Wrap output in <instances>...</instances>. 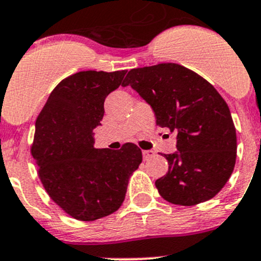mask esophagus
Segmentation results:
<instances>
[{
  "label": "esophagus",
  "instance_id": "esophagus-1",
  "mask_svg": "<svg viewBox=\"0 0 261 261\" xmlns=\"http://www.w3.org/2000/svg\"><path fill=\"white\" fill-rule=\"evenodd\" d=\"M155 155V152L152 151V150H144L143 151V156H144V160H149L151 159L152 156Z\"/></svg>",
  "mask_w": 261,
  "mask_h": 261
}]
</instances>
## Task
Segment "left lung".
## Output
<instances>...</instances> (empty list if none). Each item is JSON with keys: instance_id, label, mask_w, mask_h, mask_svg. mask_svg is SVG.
<instances>
[{"instance_id": "left-lung-1", "label": "left lung", "mask_w": 261, "mask_h": 261, "mask_svg": "<svg viewBox=\"0 0 261 261\" xmlns=\"http://www.w3.org/2000/svg\"><path fill=\"white\" fill-rule=\"evenodd\" d=\"M126 86L151 107L158 125L177 135V151L164 154L168 173L155 181L160 196L180 206L213 198L232 174L238 149L225 99L201 75L174 63L131 69Z\"/></svg>"}]
</instances>
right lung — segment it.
I'll list each match as a JSON object with an SVG mask.
<instances>
[{"label":"right lung","instance_id":"add662e5","mask_svg":"<svg viewBox=\"0 0 261 261\" xmlns=\"http://www.w3.org/2000/svg\"><path fill=\"white\" fill-rule=\"evenodd\" d=\"M126 70H87L65 78L50 93L35 122L31 154L50 198L80 221L117 211L128 180L143 162L135 144L120 150L96 149L93 130L103 118L106 97Z\"/></svg>","mask_w":261,"mask_h":261}]
</instances>
